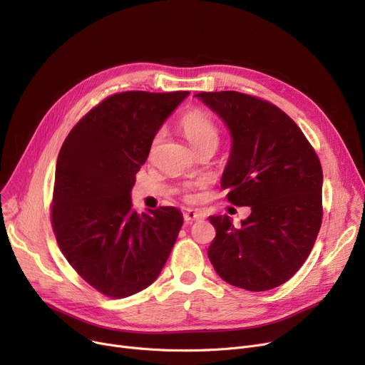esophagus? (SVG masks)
<instances>
[{
  "instance_id": "esophagus-1",
  "label": "esophagus",
  "mask_w": 365,
  "mask_h": 365,
  "mask_svg": "<svg viewBox=\"0 0 365 365\" xmlns=\"http://www.w3.org/2000/svg\"><path fill=\"white\" fill-rule=\"evenodd\" d=\"M201 217H202V215L200 212H197V210H192V208H186L185 212H183V219L187 223H192L195 220H200Z\"/></svg>"
}]
</instances>
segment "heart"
I'll return each mask as SVG.
<instances>
[{
	"label": "heart",
	"instance_id": "b5f03b06",
	"mask_svg": "<svg viewBox=\"0 0 365 365\" xmlns=\"http://www.w3.org/2000/svg\"><path fill=\"white\" fill-rule=\"evenodd\" d=\"M180 130L185 134V138L190 143L195 150H198L202 146L213 145L217 146L219 143V127L215 124V121L208 117L202 110L194 109L186 112L180 118ZM163 130L158 131L152 139V149L155 148L161 139H163Z\"/></svg>",
	"mask_w": 365,
	"mask_h": 365
}]
</instances>
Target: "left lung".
<instances>
[{
  "mask_svg": "<svg viewBox=\"0 0 365 365\" xmlns=\"http://www.w3.org/2000/svg\"><path fill=\"white\" fill-rule=\"evenodd\" d=\"M226 124L231 152L220 185L252 213L235 227L210 216L208 259L217 275L248 292L289 281L308 259L322 219V170L297 124L275 105L238 91L195 94Z\"/></svg>",
  "mask_w": 365,
  "mask_h": 365,
  "instance_id": "obj_1",
  "label": "left lung"
}]
</instances>
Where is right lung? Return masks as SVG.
Returning <instances> with one entry per match:
<instances>
[{
    "mask_svg": "<svg viewBox=\"0 0 365 365\" xmlns=\"http://www.w3.org/2000/svg\"><path fill=\"white\" fill-rule=\"evenodd\" d=\"M189 91L113 94L68 134L56 164L53 231L73 269L96 290L128 297L158 278L183 216L133 208L131 189L152 139Z\"/></svg>",
    "mask_w": 365,
    "mask_h": 365,
    "instance_id": "add662e5",
    "label": "right lung"
}]
</instances>
